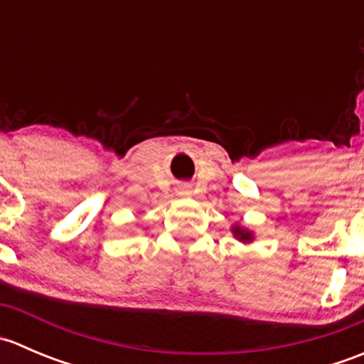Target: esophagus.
Returning <instances> with one entry per match:
<instances>
[{"mask_svg": "<svg viewBox=\"0 0 364 364\" xmlns=\"http://www.w3.org/2000/svg\"><path fill=\"white\" fill-rule=\"evenodd\" d=\"M178 193L179 196H190V193H192V190H190L188 186H179Z\"/></svg>", "mask_w": 364, "mask_h": 364, "instance_id": "obj_1", "label": "esophagus"}]
</instances>
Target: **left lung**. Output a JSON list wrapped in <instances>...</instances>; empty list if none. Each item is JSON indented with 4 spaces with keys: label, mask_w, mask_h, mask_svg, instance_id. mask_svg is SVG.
<instances>
[{
    "label": "left lung",
    "mask_w": 364,
    "mask_h": 364,
    "mask_svg": "<svg viewBox=\"0 0 364 364\" xmlns=\"http://www.w3.org/2000/svg\"><path fill=\"white\" fill-rule=\"evenodd\" d=\"M232 234L237 237V240L243 241V243H250V241L253 240V234L250 232V230L241 229L240 225H234L232 227Z\"/></svg>",
    "instance_id": "obj_1"
}]
</instances>
